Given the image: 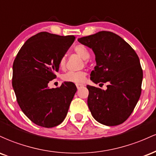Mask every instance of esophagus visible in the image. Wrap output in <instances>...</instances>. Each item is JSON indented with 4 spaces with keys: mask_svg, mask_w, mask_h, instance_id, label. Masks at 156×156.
<instances>
[{
    "mask_svg": "<svg viewBox=\"0 0 156 156\" xmlns=\"http://www.w3.org/2000/svg\"><path fill=\"white\" fill-rule=\"evenodd\" d=\"M76 87H77V88H78V89H79L80 87H83V84H82V83H76Z\"/></svg>",
    "mask_w": 156,
    "mask_h": 156,
    "instance_id": "34e87169",
    "label": "esophagus"
}]
</instances>
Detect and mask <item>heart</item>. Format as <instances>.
<instances>
[{
	"instance_id": "b5f03b06",
	"label": "heart",
	"mask_w": 156,
	"mask_h": 156,
	"mask_svg": "<svg viewBox=\"0 0 156 156\" xmlns=\"http://www.w3.org/2000/svg\"><path fill=\"white\" fill-rule=\"evenodd\" d=\"M74 51L78 55L84 60H87L90 57V53L87 48L83 44H78L75 47ZM59 67L62 69L66 65V57L63 55L61 57L59 60ZM86 77V73L84 71H78V72H68L63 76V79L67 81L75 82V83H80L84 80Z\"/></svg>"
}]
</instances>
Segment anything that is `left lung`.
<instances>
[{
    "mask_svg": "<svg viewBox=\"0 0 156 156\" xmlns=\"http://www.w3.org/2000/svg\"><path fill=\"white\" fill-rule=\"evenodd\" d=\"M78 41L95 55L97 65L90 79L94 83H108L106 90L87 86V104L92 117L107 126L122 124L141 95L143 72L139 57L129 44L110 31H100Z\"/></svg>",
    "mask_w": 156,
    "mask_h": 156,
    "instance_id": "1",
    "label": "left lung"
}]
</instances>
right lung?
<instances>
[{
	"label": "right lung",
	"instance_id": "1",
	"mask_svg": "<svg viewBox=\"0 0 156 156\" xmlns=\"http://www.w3.org/2000/svg\"><path fill=\"white\" fill-rule=\"evenodd\" d=\"M74 36L40 32L25 42L13 63L12 87L21 110L30 120L44 128L58 125L68 112L77 88L64 82L50 89L59 60L72 45Z\"/></svg>",
	"mask_w": 156,
	"mask_h": 156
}]
</instances>
